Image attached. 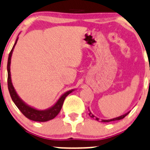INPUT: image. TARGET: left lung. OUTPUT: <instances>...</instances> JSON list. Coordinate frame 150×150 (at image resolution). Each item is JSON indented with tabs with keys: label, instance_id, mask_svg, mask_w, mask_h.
Wrapping results in <instances>:
<instances>
[{
	"label": "left lung",
	"instance_id": "left-lung-1",
	"mask_svg": "<svg viewBox=\"0 0 150 150\" xmlns=\"http://www.w3.org/2000/svg\"><path fill=\"white\" fill-rule=\"evenodd\" d=\"M88 111H89V113H88V115L90 116V117H91V118H93L94 120H96L97 121H99V122H112V121H117V120H122L123 118H125V117H126V116L127 115V114L130 113V111H128L127 113H126V114H123V115H121L120 116V117H116V118H114V119H110V120H100V119L97 118V117H95V116L94 115V114L91 113V111H90V110L88 109Z\"/></svg>",
	"mask_w": 150,
	"mask_h": 150
}]
</instances>
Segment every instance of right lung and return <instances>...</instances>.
Masks as SVG:
<instances>
[{"label":"right lung","mask_w":150,"mask_h":150,"mask_svg":"<svg viewBox=\"0 0 150 150\" xmlns=\"http://www.w3.org/2000/svg\"><path fill=\"white\" fill-rule=\"evenodd\" d=\"M18 40V36H17V40H16L15 43H14V46H13L12 49H11V52H10L9 55H8V63H7V72H8V88L9 91L10 96L11 97V100L14 103L19 110L22 112V114L27 117L29 120H32V121L35 122H47L49 120H51L54 119L56 116L59 114L60 112L61 109H62V105H63L64 101L65 98L69 95L70 93L75 89H71L69 91H66L64 93L59 100H57L56 103L51 107L49 108L45 109V110H38V109L35 108L31 107V106L28 105L26 104L17 94V91L14 89V87L13 86L12 82H11V72H10V65H11V56H12L13 50H14V47H15L16 44Z\"/></svg>","instance_id":"obj_1"}]
</instances>
